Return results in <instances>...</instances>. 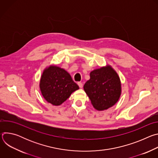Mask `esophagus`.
I'll return each instance as SVG.
<instances>
[{
  "mask_svg": "<svg viewBox=\"0 0 158 158\" xmlns=\"http://www.w3.org/2000/svg\"><path fill=\"white\" fill-rule=\"evenodd\" d=\"M77 84H78V85L79 86V87H80V88H82V87H83V84H82V82H77Z\"/></svg>",
  "mask_w": 158,
  "mask_h": 158,
  "instance_id": "1",
  "label": "esophagus"
}]
</instances>
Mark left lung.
Listing matches in <instances>:
<instances>
[{
    "instance_id": "1",
    "label": "left lung",
    "mask_w": 158,
    "mask_h": 158,
    "mask_svg": "<svg viewBox=\"0 0 158 158\" xmlns=\"http://www.w3.org/2000/svg\"><path fill=\"white\" fill-rule=\"evenodd\" d=\"M84 90L98 110L107 109L119 101L121 82L117 72L107 64L90 73V79L85 83Z\"/></svg>"
}]
</instances>
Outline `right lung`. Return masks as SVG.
<instances>
[{
	"label": "right lung",
	"mask_w": 158,
	"mask_h": 158,
	"mask_svg": "<svg viewBox=\"0 0 158 158\" xmlns=\"http://www.w3.org/2000/svg\"><path fill=\"white\" fill-rule=\"evenodd\" d=\"M39 87L45 100L56 106L62 104L79 89L69 73L56 65H50L44 69Z\"/></svg>",
	"instance_id": "add662e5"
}]
</instances>
